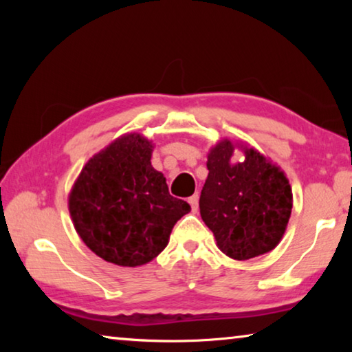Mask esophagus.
I'll use <instances>...</instances> for the list:
<instances>
[{"label": "esophagus", "mask_w": 352, "mask_h": 352, "mask_svg": "<svg viewBox=\"0 0 352 352\" xmlns=\"http://www.w3.org/2000/svg\"><path fill=\"white\" fill-rule=\"evenodd\" d=\"M189 205H190V210H192V212H197L199 210V195L195 194L192 195V197H189Z\"/></svg>", "instance_id": "esophagus-1"}]
</instances>
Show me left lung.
I'll return each instance as SVG.
<instances>
[{"label": "left lung", "instance_id": "1", "mask_svg": "<svg viewBox=\"0 0 352 352\" xmlns=\"http://www.w3.org/2000/svg\"><path fill=\"white\" fill-rule=\"evenodd\" d=\"M231 163L234 144L222 140L208 153V178L200 195V216L217 247L230 258L247 261L275 248L287 228L292 188L287 177L253 147Z\"/></svg>", "mask_w": 352, "mask_h": 352}]
</instances>
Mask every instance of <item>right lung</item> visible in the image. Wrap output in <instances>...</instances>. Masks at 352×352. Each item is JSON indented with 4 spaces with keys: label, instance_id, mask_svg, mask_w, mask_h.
Segmentation results:
<instances>
[{
    "label": "right lung",
    "instance_id": "add662e5",
    "mask_svg": "<svg viewBox=\"0 0 352 352\" xmlns=\"http://www.w3.org/2000/svg\"><path fill=\"white\" fill-rule=\"evenodd\" d=\"M152 148L140 133L121 136L88 160L69 192L77 234L111 264L136 267L157 258L174 225L190 211L152 168Z\"/></svg>",
    "mask_w": 352,
    "mask_h": 352
}]
</instances>
